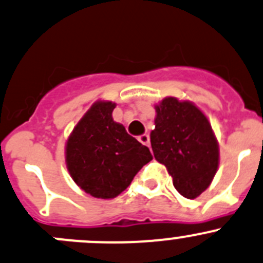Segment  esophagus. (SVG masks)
<instances>
[{
  "label": "esophagus",
  "instance_id": "34e87169",
  "mask_svg": "<svg viewBox=\"0 0 263 263\" xmlns=\"http://www.w3.org/2000/svg\"><path fill=\"white\" fill-rule=\"evenodd\" d=\"M139 141L141 142V144H144V145H146V146H149V145H150L149 135L144 134V135H141V136H139Z\"/></svg>",
  "mask_w": 263,
  "mask_h": 263
}]
</instances>
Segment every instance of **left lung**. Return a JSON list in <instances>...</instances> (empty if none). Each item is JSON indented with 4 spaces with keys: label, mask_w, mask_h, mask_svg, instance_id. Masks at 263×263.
Returning <instances> with one entry per match:
<instances>
[{
    "label": "left lung",
    "mask_w": 263,
    "mask_h": 263,
    "mask_svg": "<svg viewBox=\"0 0 263 263\" xmlns=\"http://www.w3.org/2000/svg\"><path fill=\"white\" fill-rule=\"evenodd\" d=\"M155 111V128L150 134L154 158L167 167L176 190L195 199L211 185L220 162L212 126L190 101L165 98Z\"/></svg>",
    "instance_id": "left-lung-1"
}]
</instances>
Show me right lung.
I'll return each instance as SVG.
<instances>
[{
  "label": "right lung",
  "instance_id": "right-lung-1",
  "mask_svg": "<svg viewBox=\"0 0 263 263\" xmlns=\"http://www.w3.org/2000/svg\"><path fill=\"white\" fill-rule=\"evenodd\" d=\"M116 104L96 101L68 137L65 162L73 181L90 195L113 199L153 159L149 147L114 122Z\"/></svg>",
  "mask_w": 263,
  "mask_h": 263
}]
</instances>
